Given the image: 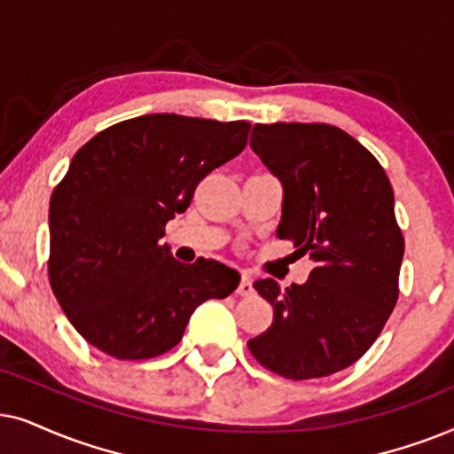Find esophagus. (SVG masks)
Instances as JSON below:
<instances>
[{
	"label": "esophagus",
	"instance_id": "1",
	"mask_svg": "<svg viewBox=\"0 0 454 454\" xmlns=\"http://www.w3.org/2000/svg\"><path fill=\"white\" fill-rule=\"evenodd\" d=\"M237 293L240 294V297H251L253 293H255V288H253V280L249 274H243V280H240Z\"/></svg>",
	"mask_w": 454,
	"mask_h": 454
}]
</instances>
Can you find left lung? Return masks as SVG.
Instances as JSON below:
<instances>
[{
	"label": "left lung",
	"instance_id": "1",
	"mask_svg": "<svg viewBox=\"0 0 454 454\" xmlns=\"http://www.w3.org/2000/svg\"><path fill=\"white\" fill-rule=\"evenodd\" d=\"M251 149L282 184L276 237L313 270L286 288L253 284L274 322L249 350L284 378L332 376L372 347L396 305L404 240L395 192L376 157L336 126L255 124Z\"/></svg>",
	"mask_w": 454,
	"mask_h": 454
}]
</instances>
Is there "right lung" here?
<instances>
[{
	"label": "right lung",
	"mask_w": 454,
	"mask_h": 454,
	"mask_svg": "<svg viewBox=\"0 0 454 454\" xmlns=\"http://www.w3.org/2000/svg\"><path fill=\"white\" fill-rule=\"evenodd\" d=\"M249 130L149 114L76 151L50 201V282L89 344L116 359L157 357L176 347L203 301L237 290V270L180 263L160 240L199 180L245 149Z\"/></svg>",
	"instance_id": "add662e5"
}]
</instances>
